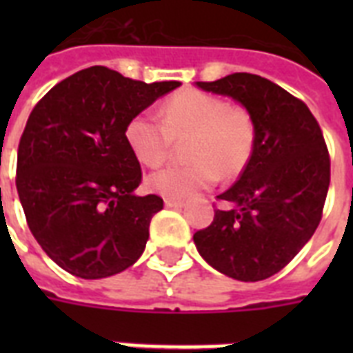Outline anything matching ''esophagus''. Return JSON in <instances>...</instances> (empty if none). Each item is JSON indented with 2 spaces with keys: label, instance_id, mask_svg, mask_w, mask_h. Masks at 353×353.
Returning a JSON list of instances; mask_svg holds the SVG:
<instances>
[{
  "label": "esophagus",
  "instance_id": "1",
  "mask_svg": "<svg viewBox=\"0 0 353 353\" xmlns=\"http://www.w3.org/2000/svg\"><path fill=\"white\" fill-rule=\"evenodd\" d=\"M165 207H168V209H183V207H185V201H181V199L166 198L165 199Z\"/></svg>",
  "mask_w": 353,
  "mask_h": 353
}]
</instances>
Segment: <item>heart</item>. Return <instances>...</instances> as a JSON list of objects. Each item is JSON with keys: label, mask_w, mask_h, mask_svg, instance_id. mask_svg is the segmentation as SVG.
I'll return each mask as SVG.
<instances>
[{"label": "heart", "mask_w": 353, "mask_h": 353, "mask_svg": "<svg viewBox=\"0 0 353 353\" xmlns=\"http://www.w3.org/2000/svg\"><path fill=\"white\" fill-rule=\"evenodd\" d=\"M161 119L139 113L126 126L133 154L146 166L163 165L177 143H185L190 163L172 165L148 177V188L170 199L190 198L210 187L216 174L223 179L240 174L256 143L251 112L223 97L185 90L168 97Z\"/></svg>", "instance_id": "1"}]
</instances>
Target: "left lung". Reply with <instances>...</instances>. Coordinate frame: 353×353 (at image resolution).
<instances>
[{"label": "left lung", "mask_w": 353, "mask_h": 353, "mask_svg": "<svg viewBox=\"0 0 353 353\" xmlns=\"http://www.w3.org/2000/svg\"><path fill=\"white\" fill-rule=\"evenodd\" d=\"M198 85L241 102L254 119L256 143L238 181L216 198L232 209H216L194 243L231 279H269L296 256L323 218L330 187L323 130L301 99L258 74L232 73Z\"/></svg>", "instance_id": "left-lung-1"}]
</instances>
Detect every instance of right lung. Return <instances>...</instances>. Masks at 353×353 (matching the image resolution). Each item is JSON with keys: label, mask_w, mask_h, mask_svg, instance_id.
Returning <instances> with one entry per match:
<instances>
[{"label": "right lung", "mask_w": 353, "mask_h": 353, "mask_svg": "<svg viewBox=\"0 0 353 353\" xmlns=\"http://www.w3.org/2000/svg\"><path fill=\"white\" fill-rule=\"evenodd\" d=\"M177 85L93 65L32 108L19 139L16 188L32 236L68 273L106 279L143 254L163 198L133 194L143 170L126 126Z\"/></svg>", "instance_id": "add662e5"}]
</instances>
